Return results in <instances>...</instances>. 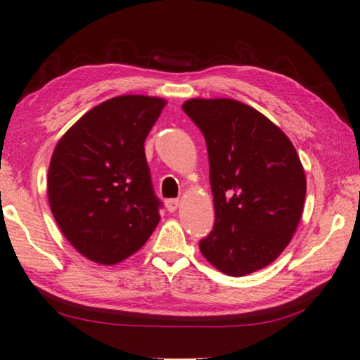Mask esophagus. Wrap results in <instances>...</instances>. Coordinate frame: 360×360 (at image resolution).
Returning a JSON list of instances; mask_svg holds the SVG:
<instances>
[{"mask_svg": "<svg viewBox=\"0 0 360 360\" xmlns=\"http://www.w3.org/2000/svg\"><path fill=\"white\" fill-rule=\"evenodd\" d=\"M165 206H167V210H168L169 212H174L176 210L179 208V200L169 198V200H167V202H165Z\"/></svg>", "mask_w": 360, "mask_h": 360, "instance_id": "esophagus-1", "label": "esophagus"}]
</instances>
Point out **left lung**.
Masks as SVG:
<instances>
[{
  "label": "left lung",
  "mask_w": 360,
  "mask_h": 360,
  "mask_svg": "<svg viewBox=\"0 0 360 360\" xmlns=\"http://www.w3.org/2000/svg\"><path fill=\"white\" fill-rule=\"evenodd\" d=\"M202 130L216 222L200 251L219 271L245 276L270 265L300 222L307 178L290 139L257 109L230 98H192Z\"/></svg>",
  "instance_id": "left-lung-1"
}]
</instances>
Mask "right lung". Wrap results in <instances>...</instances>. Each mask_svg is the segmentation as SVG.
Segmentation results:
<instances>
[{
  "label": "right lung",
  "instance_id": "right-lung-1",
  "mask_svg": "<svg viewBox=\"0 0 360 360\" xmlns=\"http://www.w3.org/2000/svg\"><path fill=\"white\" fill-rule=\"evenodd\" d=\"M165 105L157 96H114L85 112L53 149L49 205L65 238L89 260L119 264L160 221L144 141Z\"/></svg>",
  "mask_w": 360,
  "mask_h": 360
}]
</instances>
